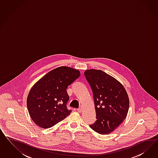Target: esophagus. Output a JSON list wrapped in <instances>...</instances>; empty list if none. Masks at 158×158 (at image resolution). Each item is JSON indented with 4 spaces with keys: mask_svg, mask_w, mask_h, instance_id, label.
Listing matches in <instances>:
<instances>
[{
    "mask_svg": "<svg viewBox=\"0 0 158 158\" xmlns=\"http://www.w3.org/2000/svg\"><path fill=\"white\" fill-rule=\"evenodd\" d=\"M77 110L79 113H81V110H82V108H81V107H80V108H77Z\"/></svg>",
    "mask_w": 158,
    "mask_h": 158,
    "instance_id": "1",
    "label": "esophagus"
}]
</instances>
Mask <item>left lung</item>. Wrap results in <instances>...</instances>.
<instances>
[{
  "label": "left lung",
  "instance_id": "1",
  "mask_svg": "<svg viewBox=\"0 0 158 158\" xmlns=\"http://www.w3.org/2000/svg\"><path fill=\"white\" fill-rule=\"evenodd\" d=\"M91 86L97 120L90 125L100 134L114 131L126 119L129 108V98L124 86L115 77L97 69L85 71Z\"/></svg>",
  "mask_w": 158,
  "mask_h": 158
}]
</instances>
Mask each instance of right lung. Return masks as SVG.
<instances>
[{
  "mask_svg": "<svg viewBox=\"0 0 158 158\" xmlns=\"http://www.w3.org/2000/svg\"><path fill=\"white\" fill-rule=\"evenodd\" d=\"M81 75L71 67H58L48 72L32 87L27 100L29 114L34 123L48 129L71 112L67 108L68 86Z\"/></svg>",
  "mask_w": 158,
  "mask_h": 158,
  "instance_id": "add662e5",
  "label": "right lung"
}]
</instances>
